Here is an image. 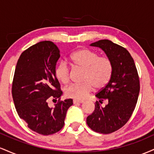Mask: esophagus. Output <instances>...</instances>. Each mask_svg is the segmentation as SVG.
I'll return each instance as SVG.
<instances>
[{"instance_id": "1", "label": "esophagus", "mask_w": 154, "mask_h": 154, "mask_svg": "<svg viewBox=\"0 0 154 154\" xmlns=\"http://www.w3.org/2000/svg\"><path fill=\"white\" fill-rule=\"evenodd\" d=\"M82 103H83L82 100H73V103H74V104Z\"/></svg>"}]
</instances>
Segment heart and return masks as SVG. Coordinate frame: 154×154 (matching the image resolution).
Returning <instances> with one entry per match:
<instances>
[{
    "mask_svg": "<svg viewBox=\"0 0 154 154\" xmlns=\"http://www.w3.org/2000/svg\"><path fill=\"white\" fill-rule=\"evenodd\" d=\"M74 67L85 70L82 84H72L65 89L66 97L81 100L85 99L93 90L101 89L107 85L113 74L111 59L100 56L94 51L88 48L78 50L69 56ZM55 75L58 80L67 84L70 79V69L66 61H61L55 69Z\"/></svg>",
    "mask_w": 154,
    "mask_h": 154,
    "instance_id": "b5f03b06",
    "label": "heart"
}]
</instances>
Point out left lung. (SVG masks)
<instances>
[{
    "label": "left lung",
    "instance_id": "8db88e82",
    "mask_svg": "<svg viewBox=\"0 0 154 154\" xmlns=\"http://www.w3.org/2000/svg\"><path fill=\"white\" fill-rule=\"evenodd\" d=\"M106 53L113 64V74L107 85L95 95V110L87 117V124L93 131L110 134L122 128L131 117L140 92V79L135 62L126 48L111 40L92 43ZM106 100L102 107L100 103Z\"/></svg>",
    "mask_w": 154,
    "mask_h": 154
}]
</instances>
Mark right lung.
Masks as SVG:
<instances>
[{"instance_id": "add662e5", "label": "right lung", "mask_w": 154, "mask_h": 154, "mask_svg": "<svg viewBox=\"0 0 154 154\" xmlns=\"http://www.w3.org/2000/svg\"><path fill=\"white\" fill-rule=\"evenodd\" d=\"M60 57L59 48L42 41L23 51L17 61L12 82V97L17 114L37 133L52 135L64 125L72 99L61 100L62 91L55 69ZM59 99L55 107L49 100Z\"/></svg>"}]
</instances>
